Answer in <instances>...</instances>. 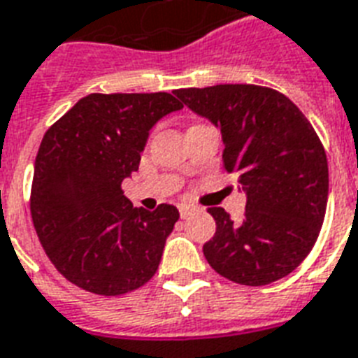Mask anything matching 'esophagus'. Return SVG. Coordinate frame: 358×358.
I'll list each match as a JSON object with an SVG mask.
<instances>
[{"mask_svg":"<svg viewBox=\"0 0 358 358\" xmlns=\"http://www.w3.org/2000/svg\"><path fill=\"white\" fill-rule=\"evenodd\" d=\"M192 211H196V208L194 206H190V203H181V206H179V213H181L182 219H185V217H189Z\"/></svg>","mask_w":358,"mask_h":358,"instance_id":"obj_1","label":"esophagus"}]
</instances>
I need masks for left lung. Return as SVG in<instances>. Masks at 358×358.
Segmentation results:
<instances>
[{"mask_svg": "<svg viewBox=\"0 0 358 358\" xmlns=\"http://www.w3.org/2000/svg\"><path fill=\"white\" fill-rule=\"evenodd\" d=\"M222 134V164L245 192L241 220L209 208L217 222L203 245L209 266L234 283L260 287L296 270L321 232L329 162L310 120L291 99L257 85L176 90Z\"/></svg>", "mask_w": 358, "mask_h": 358, "instance_id": "obj_1", "label": "left lung"}]
</instances>
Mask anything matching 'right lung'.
<instances>
[{
	"label": "right lung",
	"instance_id": "right-lung-1",
	"mask_svg": "<svg viewBox=\"0 0 358 358\" xmlns=\"http://www.w3.org/2000/svg\"><path fill=\"white\" fill-rule=\"evenodd\" d=\"M182 109L168 92L90 94L50 126L34 168L31 219L56 270L94 294L136 291L158 270L176 206L134 208L120 189L149 131Z\"/></svg>",
	"mask_w": 358,
	"mask_h": 358
}]
</instances>
